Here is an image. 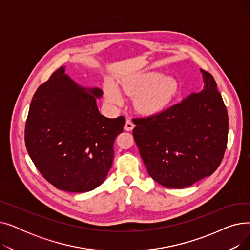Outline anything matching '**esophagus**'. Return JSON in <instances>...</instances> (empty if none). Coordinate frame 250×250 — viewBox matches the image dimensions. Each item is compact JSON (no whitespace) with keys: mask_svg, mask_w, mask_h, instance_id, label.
Instances as JSON below:
<instances>
[{"mask_svg":"<svg viewBox=\"0 0 250 250\" xmlns=\"http://www.w3.org/2000/svg\"><path fill=\"white\" fill-rule=\"evenodd\" d=\"M134 127H135V125L129 120H126L125 125V130H126V132H130V130L134 129Z\"/></svg>","mask_w":250,"mask_h":250,"instance_id":"esophagus-1","label":"esophagus"}]
</instances>
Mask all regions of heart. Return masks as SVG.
<instances>
[{
	"label": "heart",
	"mask_w": 250,
	"mask_h": 250,
	"mask_svg": "<svg viewBox=\"0 0 250 250\" xmlns=\"http://www.w3.org/2000/svg\"><path fill=\"white\" fill-rule=\"evenodd\" d=\"M126 94L137 95L136 108L145 114H156L166 109L173 101L178 92V82L172 76H163L160 72L150 71L126 80L122 85ZM106 99L110 103L118 104L122 97L112 84L105 86Z\"/></svg>",
	"instance_id": "heart-1"
}]
</instances>
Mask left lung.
I'll list each match as a JSON object with an SVG mask.
<instances>
[{
  "mask_svg": "<svg viewBox=\"0 0 250 250\" xmlns=\"http://www.w3.org/2000/svg\"><path fill=\"white\" fill-rule=\"evenodd\" d=\"M204 88L169 108L134 118L133 135L149 175L164 188H185L212 175L224 156L228 113L213 76Z\"/></svg>",
  "mask_w": 250,
  "mask_h": 250,
  "instance_id": "1",
  "label": "left lung"
}]
</instances>
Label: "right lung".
<instances>
[{
    "instance_id": "obj_1",
    "label": "right lung",
    "mask_w": 250,
    "mask_h": 250,
    "mask_svg": "<svg viewBox=\"0 0 250 250\" xmlns=\"http://www.w3.org/2000/svg\"><path fill=\"white\" fill-rule=\"evenodd\" d=\"M61 67L34 93L25 125V145L36 168L57 188L86 192L106 178L124 116L100 114L103 92L76 83Z\"/></svg>"
}]
</instances>
